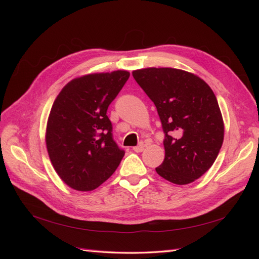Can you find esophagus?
I'll return each mask as SVG.
<instances>
[{"label": "esophagus", "mask_w": 259, "mask_h": 259, "mask_svg": "<svg viewBox=\"0 0 259 259\" xmlns=\"http://www.w3.org/2000/svg\"><path fill=\"white\" fill-rule=\"evenodd\" d=\"M144 149H145V145L144 144H140V145H138L137 147H134V151L135 152H141V151H144Z\"/></svg>", "instance_id": "obj_1"}]
</instances>
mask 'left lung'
<instances>
[{
	"label": "left lung",
	"mask_w": 259,
	"mask_h": 259,
	"mask_svg": "<svg viewBox=\"0 0 259 259\" xmlns=\"http://www.w3.org/2000/svg\"><path fill=\"white\" fill-rule=\"evenodd\" d=\"M155 103L164 134V159L156 168L162 178L187 185L212 166L223 146L224 121L216 96L199 76L172 68L133 72Z\"/></svg>",
	"instance_id": "8db88e82"
}]
</instances>
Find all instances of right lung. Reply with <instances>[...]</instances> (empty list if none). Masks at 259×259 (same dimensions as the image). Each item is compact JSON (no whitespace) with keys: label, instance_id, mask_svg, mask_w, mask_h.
<instances>
[{"label":"right lung","instance_id":"1","mask_svg":"<svg viewBox=\"0 0 259 259\" xmlns=\"http://www.w3.org/2000/svg\"><path fill=\"white\" fill-rule=\"evenodd\" d=\"M129 76L124 70L80 76L54 101L47 124V149L54 170L71 188H98L123 158L107 110Z\"/></svg>","mask_w":259,"mask_h":259}]
</instances>
